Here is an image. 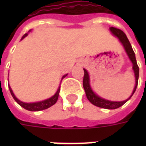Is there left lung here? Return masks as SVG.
Segmentation results:
<instances>
[{
	"label": "left lung",
	"mask_w": 146,
	"mask_h": 146,
	"mask_svg": "<svg viewBox=\"0 0 146 146\" xmlns=\"http://www.w3.org/2000/svg\"><path fill=\"white\" fill-rule=\"evenodd\" d=\"M110 31L113 33V35H115V36H117L119 39V41L122 43L123 46L124 47V49H125L127 55H128L130 60L131 61L132 63H133V70H134L135 75V88H134V91L132 92V95H131L130 98H127L125 101L123 102L109 101V100H106V99H103V98L98 97V95H95V93L93 92V91L91 88V87H90L88 73L87 72V70L85 69H84V79H83V86H84V91H85L87 98H88L89 101L92 102V104L100 108H104V109H108V110H114V109H117V108L122 106L123 105L128 101L129 99L131 98L132 95H134V93H135V91H136V88H137V86H138L139 68H138V64H137V62H136L135 52L133 51L131 45L130 44V42H129L128 39L126 36L125 33H123L121 30L115 28V27H111L110 28Z\"/></svg>",
	"instance_id": "left-lung-1"
}]
</instances>
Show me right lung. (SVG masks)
<instances>
[{
  "mask_svg": "<svg viewBox=\"0 0 146 146\" xmlns=\"http://www.w3.org/2000/svg\"><path fill=\"white\" fill-rule=\"evenodd\" d=\"M27 36V33H26V34L22 37V39H23L25 36ZM66 76V75H65V76H62V79H63ZM9 90H10V92H11V95H12L13 98L15 100V102H16L19 106H21L22 107L24 108L25 110H29V111H40V110H46V109H48V108L51 107V106H53L54 104H55V102H57L58 98L59 92H60V86H59V88L58 89L57 92H56L51 98H48V99H46L44 101L39 102H34V103H25V102H20L16 97H15V95L13 94V92L11 91V89L10 87H9Z\"/></svg>",
  "mask_w": 146,
  "mask_h": 146,
  "instance_id": "obj_1",
  "label": "right lung"
}]
</instances>
